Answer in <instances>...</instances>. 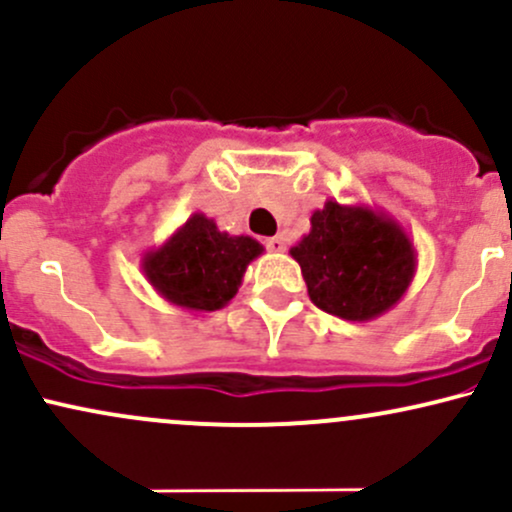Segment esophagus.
Instances as JSON below:
<instances>
[{
	"label": "esophagus",
	"mask_w": 512,
	"mask_h": 512,
	"mask_svg": "<svg viewBox=\"0 0 512 512\" xmlns=\"http://www.w3.org/2000/svg\"><path fill=\"white\" fill-rule=\"evenodd\" d=\"M267 250L269 252H284L286 250V238L284 236H274V238H267Z\"/></svg>",
	"instance_id": "1"
}]
</instances>
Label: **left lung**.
<instances>
[{
	"mask_svg": "<svg viewBox=\"0 0 512 512\" xmlns=\"http://www.w3.org/2000/svg\"><path fill=\"white\" fill-rule=\"evenodd\" d=\"M289 252L301 264L310 301L349 322L395 308L416 274V250L404 228L366 204L327 199Z\"/></svg>",
	"mask_w": 512,
	"mask_h": 512,
	"instance_id": "1",
	"label": "left lung"
}]
</instances>
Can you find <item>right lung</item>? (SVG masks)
<instances>
[{
	"mask_svg": "<svg viewBox=\"0 0 512 512\" xmlns=\"http://www.w3.org/2000/svg\"><path fill=\"white\" fill-rule=\"evenodd\" d=\"M262 252L255 238L219 231L214 219L197 211L161 248L144 252L142 272L175 308L214 313L231 303L248 264Z\"/></svg>",
	"mask_w": 512,
	"mask_h": 512,
	"instance_id": "1",
	"label": "right lung"
}]
</instances>
